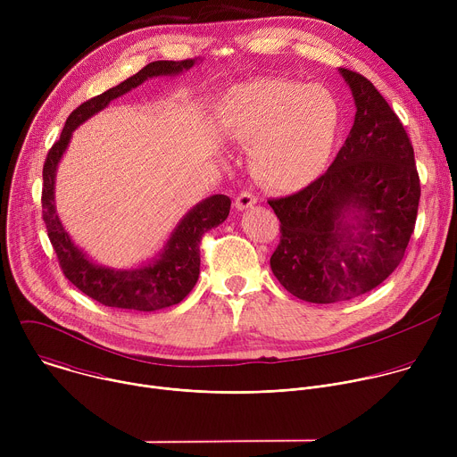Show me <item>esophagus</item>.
<instances>
[{"mask_svg":"<svg viewBox=\"0 0 457 457\" xmlns=\"http://www.w3.org/2000/svg\"><path fill=\"white\" fill-rule=\"evenodd\" d=\"M254 204H256V197H254L251 191H242L238 197H237V201H235L237 210H247V208H251Z\"/></svg>","mask_w":457,"mask_h":457,"instance_id":"1","label":"esophagus"}]
</instances>
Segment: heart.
Instances as JSON below:
<instances>
[{
	"instance_id": "1",
	"label": "heart",
	"mask_w": 457,
	"mask_h": 457,
	"mask_svg": "<svg viewBox=\"0 0 457 457\" xmlns=\"http://www.w3.org/2000/svg\"><path fill=\"white\" fill-rule=\"evenodd\" d=\"M340 110L320 85L262 78L222 99L224 132L251 146V168L270 187L293 191L318 177L337 139Z\"/></svg>"
}]
</instances>
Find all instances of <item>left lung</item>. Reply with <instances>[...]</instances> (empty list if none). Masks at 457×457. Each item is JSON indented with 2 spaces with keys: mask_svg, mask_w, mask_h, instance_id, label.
I'll list each match as a JSON object with an SVG mask.
<instances>
[{
  "mask_svg": "<svg viewBox=\"0 0 457 457\" xmlns=\"http://www.w3.org/2000/svg\"><path fill=\"white\" fill-rule=\"evenodd\" d=\"M340 74L356 104L344 146L309 186L268 201L280 219L273 275L312 303L351 300L393 273L414 233L421 195L414 148L395 110L361 74Z\"/></svg>",
  "mask_w": 457,
  "mask_h": 457,
  "instance_id": "8db88e82",
  "label": "left lung"
}]
</instances>
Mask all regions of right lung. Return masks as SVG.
Here are the masks:
<instances>
[{
    "label": "right lung",
    "instance_id": "obj_1",
    "mask_svg": "<svg viewBox=\"0 0 457 457\" xmlns=\"http://www.w3.org/2000/svg\"><path fill=\"white\" fill-rule=\"evenodd\" d=\"M197 59L154 61L136 76L79 104L64 122L61 137L48 150L43 164L41 206L48 238L57 254L59 268L81 293L92 300L117 309L157 311L179 303L193 289L201 273V240L206 231L222 224L231 208L226 195H212L189 210L171 231L166 245L150 264L132 270H113L96 264L64 231L54 203L57 164L67 150L74 129L110 104V101L137 88L150 78L177 76L189 71Z\"/></svg>",
    "mask_w": 457,
    "mask_h": 457
}]
</instances>
